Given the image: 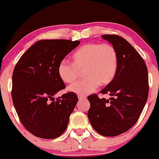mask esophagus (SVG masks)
Wrapping results in <instances>:
<instances>
[{
  "instance_id": "34e87169",
  "label": "esophagus",
  "mask_w": 159,
  "mask_h": 159,
  "mask_svg": "<svg viewBox=\"0 0 159 159\" xmlns=\"http://www.w3.org/2000/svg\"><path fill=\"white\" fill-rule=\"evenodd\" d=\"M86 96L85 95H78V99L79 100H83V99H85Z\"/></svg>"
}]
</instances>
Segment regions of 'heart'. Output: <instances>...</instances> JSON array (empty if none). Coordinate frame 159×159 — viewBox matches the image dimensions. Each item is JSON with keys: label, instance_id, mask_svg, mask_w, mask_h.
I'll use <instances>...</instances> for the list:
<instances>
[{"label": "heart", "instance_id": "obj_1", "mask_svg": "<svg viewBox=\"0 0 159 159\" xmlns=\"http://www.w3.org/2000/svg\"><path fill=\"white\" fill-rule=\"evenodd\" d=\"M71 58L72 63L61 61L57 72L64 82L71 83L79 77V70L83 68L85 77L68 87V91L79 95L89 94L99 85L108 84L118 70V53L110 44H84L73 53Z\"/></svg>", "mask_w": 159, "mask_h": 159}]
</instances>
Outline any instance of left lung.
I'll return each mask as SVG.
<instances>
[{"label": "left lung", "mask_w": 159, "mask_h": 159, "mask_svg": "<svg viewBox=\"0 0 159 159\" xmlns=\"http://www.w3.org/2000/svg\"><path fill=\"white\" fill-rule=\"evenodd\" d=\"M102 38L118 53V70L115 78L100 93L109 99L93 94L88 97V117L93 129L104 136L113 137L129 130L137 122L148 96V69L142 56L125 39L118 35Z\"/></svg>", "instance_id": "8db88e82"}]
</instances>
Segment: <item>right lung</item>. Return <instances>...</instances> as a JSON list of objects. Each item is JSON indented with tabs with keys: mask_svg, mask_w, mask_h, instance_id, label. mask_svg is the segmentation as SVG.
I'll return each instance as SVG.
<instances>
[{
	"mask_svg": "<svg viewBox=\"0 0 159 159\" xmlns=\"http://www.w3.org/2000/svg\"><path fill=\"white\" fill-rule=\"evenodd\" d=\"M79 41L41 40L20 57L12 75L11 96L20 122L36 137L56 139L68 127L78 98L68 92L54 100L65 89L57 68L65 56L79 45Z\"/></svg>",
	"mask_w": 159,
	"mask_h": 159,
	"instance_id": "add662e5",
	"label": "right lung"
}]
</instances>
